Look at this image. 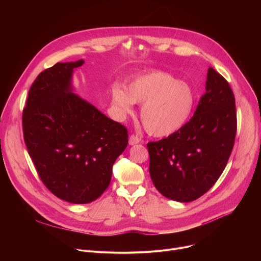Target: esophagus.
Here are the masks:
<instances>
[{
  "instance_id": "1",
  "label": "esophagus",
  "mask_w": 261,
  "mask_h": 261,
  "mask_svg": "<svg viewBox=\"0 0 261 261\" xmlns=\"http://www.w3.org/2000/svg\"><path fill=\"white\" fill-rule=\"evenodd\" d=\"M140 142H141V139L139 138V136H138V135H134V134L130 135V138H129V145L133 146V145H136V144H139Z\"/></svg>"
}]
</instances>
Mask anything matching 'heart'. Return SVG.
<instances>
[{
    "label": "heart",
    "instance_id": "1",
    "mask_svg": "<svg viewBox=\"0 0 261 261\" xmlns=\"http://www.w3.org/2000/svg\"><path fill=\"white\" fill-rule=\"evenodd\" d=\"M112 103L120 118L133 114L134 103L143 105L141 120L147 133L165 138L184 127L196 102L188 84L164 72H152L133 79L127 90L115 85Z\"/></svg>",
    "mask_w": 261,
    "mask_h": 261
}]
</instances>
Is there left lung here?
<instances>
[{"instance_id":"8db88e82","label":"left lung","mask_w":261,"mask_h":261,"mask_svg":"<svg viewBox=\"0 0 261 261\" xmlns=\"http://www.w3.org/2000/svg\"><path fill=\"white\" fill-rule=\"evenodd\" d=\"M236 118L234 93L224 77L210 67L194 116L168 138L147 145L150 176L164 197L191 202L213 187L231 153Z\"/></svg>"}]
</instances>
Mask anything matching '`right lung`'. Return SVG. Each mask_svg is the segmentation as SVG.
I'll return each instance as SVG.
<instances>
[{"label":"right lung","mask_w":261,"mask_h":261,"mask_svg":"<svg viewBox=\"0 0 261 261\" xmlns=\"http://www.w3.org/2000/svg\"><path fill=\"white\" fill-rule=\"evenodd\" d=\"M84 63L58 62L40 73L22 116L25 145L41 180L74 204L103 194L128 145L126 127L74 93V70Z\"/></svg>","instance_id":"right-lung-1"}]
</instances>
